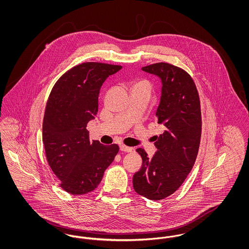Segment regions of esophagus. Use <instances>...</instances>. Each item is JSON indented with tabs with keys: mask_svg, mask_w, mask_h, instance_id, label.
I'll use <instances>...</instances> for the list:
<instances>
[{
	"mask_svg": "<svg viewBox=\"0 0 249 249\" xmlns=\"http://www.w3.org/2000/svg\"><path fill=\"white\" fill-rule=\"evenodd\" d=\"M119 147H120V150L124 151V152H131L132 151V147L124 145V144H120Z\"/></svg>",
	"mask_w": 249,
	"mask_h": 249,
	"instance_id": "obj_1",
	"label": "esophagus"
}]
</instances>
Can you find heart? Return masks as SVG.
<instances>
[{"label":"heart","mask_w":249,"mask_h":249,"mask_svg":"<svg viewBox=\"0 0 249 249\" xmlns=\"http://www.w3.org/2000/svg\"><path fill=\"white\" fill-rule=\"evenodd\" d=\"M137 85H140V86H146V87H149L148 86V83L147 82H145V81H142V82H140V83L137 84Z\"/></svg>","instance_id":"b5f03b06"}]
</instances>
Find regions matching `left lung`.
I'll use <instances>...</instances> for the list:
<instances>
[{
	"label": "left lung",
	"instance_id": "left-lung-1",
	"mask_svg": "<svg viewBox=\"0 0 249 249\" xmlns=\"http://www.w3.org/2000/svg\"><path fill=\"white\" fill-rule=\"evenodd\" d=\"M142 70L161 80L156 117L164 131L157 136L152 158L142 148L136 149L142 165L134 174L132 184L138 194L159 201L178 190L194 165L201 141V105L197 88L187 71L165 62Z\"/></svg>",
	"mask_w": 249,
	"mask_h": 249
}]
</instances>
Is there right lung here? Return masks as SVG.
<instances>
[{
	"instance_id": "1",
	"label": "right lung",
	"mask_w": 249,
	"mask_h": 249,
	"mask_svg": "<svg viewBox=\"0 0 249 249\" xmlns=\"http://www.w3.org/2000/svg\"><path fill=\"white\" fill-rule=\"evenodd\" d=\"M122 67L85 62L66 71L53 87L43 121L48 164L60 187L73 195L94 190L119 152L118 144L89 141L87 124L98 112L103 83Z\"/></svg>"
}]
</instances>
